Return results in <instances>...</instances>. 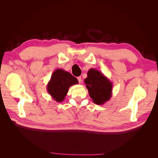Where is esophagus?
<instances>
[{"instance_id": "1", "label": "esophagus", "mask_w": 158, "mask_h": 158, "mask_svg": "<svg viewBox=\"0 0 158 158\" xmlns=\"http://www.w3.org/2000/svg\"><path fill=\"white\" fill-rule=\"evenodd\" d=\"M77 79H78V82H79L80 84L81 82H82V78H81L80 76H78V77L77 78Z\"/></svg>"}]
</instances>
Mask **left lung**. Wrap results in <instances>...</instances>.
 Wrapping results in <instances>:
<instances>
[{
    "label": "left lung",
    "mask_w": 158,
    "mask_h": 158,
    "mask_svg": "<svg viewBox=\"0 0 158 158\" xmlns=\"http://www.w3.org/2000/svg\"><path fill=\"white\" fill-rule=\"evenodd\" d=\"M87 75L84 82L93 102L97 105H103L108 102L112 96V82L96 69H90Z\"/></svg>",
    "instance_id": "obj_1"
}]
</instances>
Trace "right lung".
<instances>
[{
  "label": "right lung",
  "instance_id": "obj_1",
  "mask_svg": "<svg viewBox=\"0 0 158 158\" xmlns=\"http://www.w3.org/2000/svg\"><path fill=\"white\" fill-rule=\"evenodd\" d=\"M78 81L69 72L58 69L52 74L50 80L47 85V92L56 102H62L69 92V89Z\"/></svg>",
  "mask_w": 158,
  "mask_h": 158
}]
</instances>
